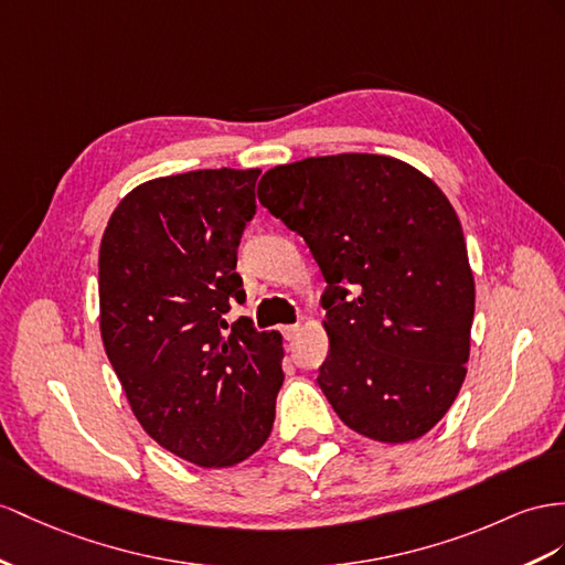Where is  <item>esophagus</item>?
I'll return each mask as SVG.
<instances>
[{"mask_svg":"<svg viewBox=\"0 0 565 565\" xmlns=\"http://www.w3.org/2000/svg\"><path fill=\"white\" fill-rule=\"evenodd\" d=\"M298 331H300V324H286V327H281V334H284L286 341H294L298 337Z\"/></svg>","mask_w":565,"mask_h":565,"instance_id":"1","label":"esophagus"}]
</instances>
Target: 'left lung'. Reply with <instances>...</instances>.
Wrapping results in <instances>:
<instances>
[{"instance_id": "1", "label": "left lung", "mask_w": 565, "mask_h": 565, "mask_svg": "<svg viewBox=\"0 0 565 565\" xmlns=\"http://www.w3.org/2000/svg\"><path fill=\"white\" fill-rule=\"evenodd\" d=\"M257 198L327 281L317 384L331 408L374 441L423 437L451 408L470 355L475 281L451 202L415 167L360 152L274 167Z\"/></svg>"}]
</instances>
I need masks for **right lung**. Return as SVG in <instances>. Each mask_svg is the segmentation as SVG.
Returning <instances> with one entry per match:
<instances>
[{
  "label": "right lung",
  "mask_w": 565,
  "mask_h": 565,
  "mask_svg": "<svg viewBox=\"0 0 565 565\" xmlns=\"http://www.w3.org/2000/svg\"><path fill=\"white\" fill-rule=\"evenodd\" d=\"M259 169H198L142 183L99 245V331L131 411L167 451L228 468L269 437L284 384L279 331L243 302L238 243Z\"/></svg>",
  "instance_id": "add662e5"
}]
</instances>
